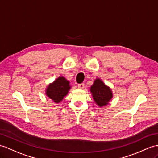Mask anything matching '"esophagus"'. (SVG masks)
<instances>
[{"label": "esophagus", "instance_id": "1", "mask_svg": "<svg viewBox=\"0 0 158 158\" xmlns=\"http://www.w3.org/2000/svg\"><path fill=\"white\" fill-rule=\"evenodd\" d=\"M78 88H80V89H83V88H84V84H83V83L79 84L78 85Z\"/></svg>", "mask_w": 158, "mask_h": 158}]
</instances>
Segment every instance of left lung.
Here are the masks:
<instances>
[{"mask_svg":"<svg viewBox=\"0 0 158 158\" xmlns=\"http://www.w3.org/2000/svg\"><path fill=\"white\" fill-rule=\"evenodd\" d=\"M90 92L97 105L102 107L108 105L113 98V92L110 88L105 85L101 79H96L90 87Z\"/></svg>","mask_w":158,"mask_h":158,"instance_id":"8db88e82","label":"left lung"}]
</instances>
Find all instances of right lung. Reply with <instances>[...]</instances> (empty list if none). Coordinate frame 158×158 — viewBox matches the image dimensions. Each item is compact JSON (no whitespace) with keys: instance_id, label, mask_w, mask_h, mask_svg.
<instances>
[{"instance_id":"right-lung-1","label":"right lung","mask_w":158,"mask_h":158,"mask_svg":"<svg viewBox=\"0 0 158 158\" xmlns=\"http://www.w3.org/2000/svg\"><path fill=\"white\" fill-rule=\"evenodd\" d=\"M70 82L64 76H60L54 82L50 83L46 88L47 97L56 103H59L66 97L70 89Z\"/></svg>"}]
</instances>
